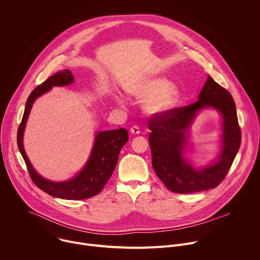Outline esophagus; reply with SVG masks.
Instances as JSON below:
<instances>
[{"mask_svg": "<svg viewBox=\"0 0 260 260\" xmlns=\"http://www.w3.org/2000/svg\"><path fill=\"white\" fill-rule=\"evenodd\" d=\"M129 131H131V134H133V135H139V134H140V128H139V126H137V125L132 126Z\"/></svg>", "mask_w": 260, "mask_h": 260, "instance_id": "obj_1", "label": "esophagus"}]
</instances>
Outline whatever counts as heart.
I'll return each instance as SVG.
<instances>
[{
    "mask_svg": "<svg viewBox=\"0 0 260 260\" xmlns=\"http://www.w3.org/2000/svg\"><path fill=\"white\" fill-rule=\"evenodd\" d=\"M128 91L139 99L150 98L145 107L152 114L168 112L180 100L179 87L174 83H169L165 77H146L133 83Z\"/></svg>",
    "mask_w": 260,
    "mask_h": 260,
    "instance_id": "heart-1",
    "label": "heart"
}]
</instances>
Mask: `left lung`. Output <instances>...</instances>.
I'll return each instance as SVG.
<instances>
[{"mask_svg":"<svg viewBox=\"0 0 260 260\" xmlns=\"http://www.w3.org/2000/svg\"><path fill=\"white\" fill-rule=\"evenodd\" d=\"M217 108L224 116L222 151L214 165L196 170L181 155L186 141L184 134L197 111L203 107ZM148 127L152 155V167L167 188L176 193H192L212 189L226 177L241 145L235 101L228 89L211 76L193 104L173 108L166 113L153 114Z\"/></svg>","mask_w":260,"mask_h":260,"instance_id":"8db88e82","label":"left lung"}]
</instances>
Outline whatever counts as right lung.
<instances>
[{"label": "right lung", "mask_w": 260, "mask_h": 260, "mask_svg": "<svg viewBox=\"0 0 260 260\" xmlns=\"http://www.w3.org/2000/svg\"><path fill=\"white\" fill-rule=\"evenodd\" d=\"M73 80L74 77L69 70L59 71L47 78L43 83L39 84L30 92L17 131V146L26 165L29 177L37 187L54 198L80 201L99 194L103 190L111 175L113 174L121 148L128 140V133L125 128L98 133L93 149L87 164L76 177L66 182L48 181L39 174H37L25 154L22 144L25 123L35 100L51 89L53 86L68 85L71 84Z\"/></svg>", "instance_id": "1"}]
</instances>
